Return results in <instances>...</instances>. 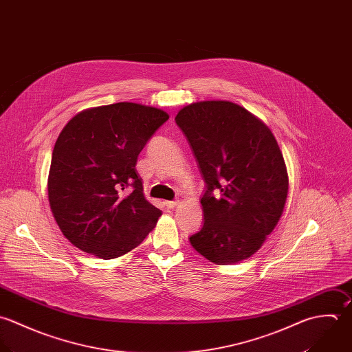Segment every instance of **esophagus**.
I'll list each match as a JSON object with an SVG mask.
<instances>
[{"label":"esophagus","mask_w":352,"mask_h":352,"mask_svg":"<svg viewBox=\"0 0 352 352\" xmlns=\"http://www.w3.org/2000/svg\"><path fill=\"white\" fill-rule=\"evenodd\" d=\"M164 205H165L168 209H173V208H176V206L179 205V201H165Z\"/></svg>","instance_id":"1"}]
</instances>
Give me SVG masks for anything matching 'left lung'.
<instances>
[{"instance_id":"obj_1","label":"left lung","mask_w":352,"mask_h":352,"mask_svg":"<svg viewBox=\"0 0 352 352\" xmlns=\"http://www.w3.org/2000/svg\"><path fill=\"white\" fill-rule=\"evenodd\" d=\"M176 124L206 183L205 223L190 236L206 259L230 265L256 252L277 226L288 195V173L272 131L230 101L184 107Z\"/></svg>"}]
</instances>
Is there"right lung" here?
I'll use <instances>...</instances> for the list:
<instances>
[{
    "label": "right lung",
    "mask_w": 352,
    "mask_h": 352,
    "mask_svg": "<svg viewBox=\"0 0 352 352\" xmlns=\"http://www.w3.org/2000/svg\"><path fill=\"white\" fill-rule=\"evenodd\" d=\"M168 113L118 102L82 111L60 132L50 162L47 195L64 236L98 258H118L155 228L160 209L143 195L138 155ZM133 192L124 196L126 186Z\"/></svg>",
    "instance_id": "obj_1"
}]
</instances>
